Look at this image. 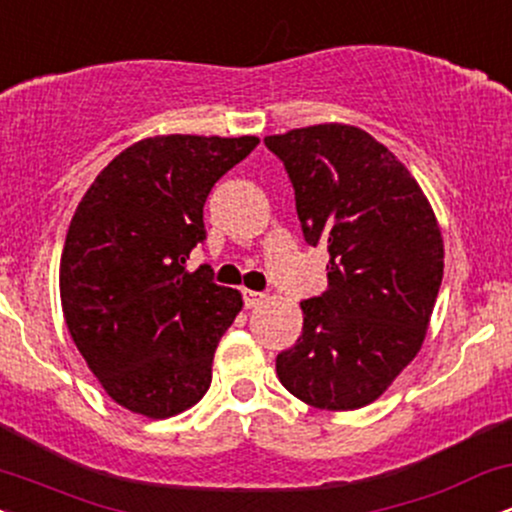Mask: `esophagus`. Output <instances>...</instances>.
Returning <instances> with one entry per match:
<instances>
[{
	"instance_id": "1",
	"label": "esophagus",
	"mask_w": 512,
	"mask_h": 512,
	"mask_svg": "<svg viewBox=\"0 0 512 512\" xmlns=\"http://www.w3.org/2000/svg\"><path fill=\"white\" fill-rule=\"evenodd\" d=\"M264 293H260V291H250V289H243V303H245V308H257V305H260L262 301H264Z\"/></svg>"
}]
</instances>
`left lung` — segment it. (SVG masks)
<instances>
[{
	"label": "left lung",
	"instance_id": "8db88e82",
	"mask_svg": "<svg viewBox=\"0 0 512 512\" xmlns=\"http://www.w3.org/2000/svg\"><path fill=\"white\" fill-rule=\"evenodd\" d=\"M296 192L305 243L330 252L327 291L301 303L303 332L276 356L281 385L315 409L375 402L424 344L443 238L419 182L351 125L264 137Z\"/></svg>",
	"mask_w": 512,
	"mask_h": 512
}]
</instances>
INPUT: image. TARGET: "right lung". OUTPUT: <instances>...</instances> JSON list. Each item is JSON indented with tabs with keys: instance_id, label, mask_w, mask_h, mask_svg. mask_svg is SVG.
<instances>
[{
	"instance_id": "add662e5",
	"label": "right lung",
	"mask_w": 512,
	"mask_h": 512,
	"mask_svg": "<svg viewBox=\"0 0 512 512\" xmlns=\"http://www.w3.org/2000/svg\"><path fill=\"white\" fill-rule=\"evenodd\" d=\"M257 137L168 134L132 144L101 170L69 223L60 260L64 320L76 349L120 407L149 419L190 409L211 385L223 332L243 308L190 272L207 238L204 202Z\"/></svg>"
}]
</instances>
